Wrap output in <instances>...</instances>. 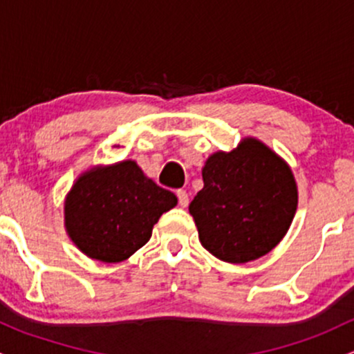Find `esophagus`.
Here are the masks:
<instances>
[{
	"mask_svg": "<svg viewBox=\"0 0 354 354\" xmlns=\"http://www.w3.org/2000/svg\"><path fill=\"white\" fill-rule=\"evenodd\" d=\"M176 196H178V203H180L181 208H186V206H188V203H189L188 193H186L185 189H178L176 191Z\"/></svg>",
	"mask_w": 354,
	"mask_h": 354,
	"instance_id": "1",
	"label": "esophagus"
}]
</instances>
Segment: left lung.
<instances>
[{
	"instance_id": "1",
	"label": "left lung",
	"mask_w": 354,
	"mask_h": 354,
	"mask_svg": "<svg viewBox=\"0 0 354 354\" xmlns=\"http://www.w3.org/2000/svg\"><path fill=\"white\" fill-rule=\"evenodd\" d=\"M203 183L189 214L201 245L223 261L248 263L270 253L293 221L298 205L293 173L258 140L209 156Z\"/></svg>"
}]
</instances>
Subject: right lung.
Masks as SVG:
<instances>
[{
    "label": "right lung",
    "mask_w": 354,
    "mask_h": 354,
    "mask_svg": "<svg viewBox=\"0 0 354 354\" xmlns=\"http://www.w3.org/2000/svg\"><path fill=\"white\" fill-rule=\"evenodd\" d=\"M176 203L135 161H123L83 174L64 203V219L84 254L120 263L148 243L154 223Z\"/></svg>",
    "instance_id": "right-lung-1"
}]
</instances>
